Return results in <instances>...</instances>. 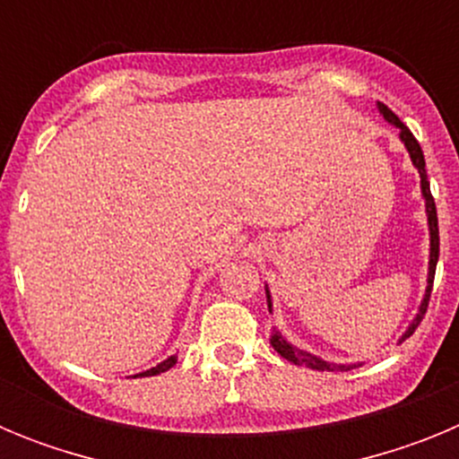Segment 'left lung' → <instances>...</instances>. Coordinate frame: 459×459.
<instances>
[{"instance_id":"1","label":"left lung","mask_w":459,"mask_h":459,"mask_svg":"<svg viewBox=\"0 0 459 459\" xmlns=\"http://www.w3.org/2000/svg\"><path fill=\"white\" fill-rule=\"evenodd\" d=\"M379 112L384 117H386L388 121H391L395 128H400V140L404 142V147H407L409 156H411L413 165H416V169H419L420 174V190H423V197H425V211H428V222H429V273H428V290H425V299L423 303H420V310L419 315H416V319L411 322V326L407 328V333L403 335V340H407L409 335L416 331V326L420 324V319H423L425 310H428V303H429V294H432V282H435V271H437V259H439V221H437V206H435V197H432V193H429V181H428V172H425V158H423V149H420L419 140L411 135V131H409L407 126L403 124V121L397 119L395 115H393V109H388L386 105L379 103ZM266 299H269V310H271V296L269 291H266ZM271 344H273V350L278 351L282 359L291 360L294 366H306V368H312V370H328V372H347L351 370V368L356 366H338V363H328V360L324 359H317V356L307 354V351L303 350H296V347H291L290 342H287L285 338L280 333H273V338H271Z\"/></svg>"}]
</instances>
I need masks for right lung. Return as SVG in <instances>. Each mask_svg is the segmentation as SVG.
<instances>
[{
	"label": "right lung",
	"mask_w": 459,
	"mask_h": 459,
	"mask_svg": "<svg viewBox=\"0 0 459 459\" xmlns=\"http://www.w3.org/2000/svg\"><path fill=\"white\" fill-rule=\"evenodd\" d=\"M174 363H177V356H169L168 360H163V363H158L156 368H152V370H147V372H140V375H135V377H153V375H160V372L169 370V368H172Z\"/></svg>",
	"instance_id": "obj_1"
}]
</instances>
